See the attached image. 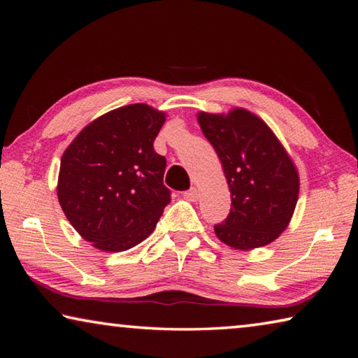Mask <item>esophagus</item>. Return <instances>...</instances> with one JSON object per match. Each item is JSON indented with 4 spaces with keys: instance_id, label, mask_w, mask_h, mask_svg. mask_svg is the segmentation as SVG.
Masks as SVG:
<instances>
[{
    "instance_id": "obj_1",
    "label": "esophagus",
    "mask_w": 358,
    "mask_h": 358,
    "mask_svg": "<svg viewBox=\"0 0 358 358\" xmlns=\"http://www.w3.org/2000/svg\"><path fill=\"white\" fill-rule=\"evenodd\" d=\"M199 196H200V194H199V189H196V187H191L189 191L185 192V199L189 200V201H196V200H199Z\"/></svg>"
}]
</instances>
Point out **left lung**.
<instances>
[{"label": "left lung", "instance_id": "8db88e82", "mask_svg": "<svg viewBox=\"0 0 358 358\" xmlns=\"http://www.w3.org/2000/svg\"><path fill=\"white\" fill-rule=\"evenodd\" d=\"M199 123L222 162L232 208L218 240L240 250L269 245L283 232L299 200L300 177L271 127L255 113L200 112Z\"/></svg>", "mask_w": 358, "mask_h": 358}]
</instances>
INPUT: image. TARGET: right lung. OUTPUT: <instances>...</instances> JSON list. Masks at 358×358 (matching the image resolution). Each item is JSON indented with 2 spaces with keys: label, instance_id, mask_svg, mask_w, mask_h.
I'll list each match as a JSON object with an SVG mask.
<instances>
[{
  "label": "right lung",
  "instance_id": "add662e5",
  "mask_svg": "<svg viewBox=\"0 0 358 358\" xmlns=\"http://www.w3.org/2000/svg\"><path fill=\"white\" fill-rule=\"evenodd\" d=\"M166 113L136 103L89 123L62 157L58 201L83 238L121 252L155 229L171 191L163 185L166 158L154 149Z\"/></svg>",
  "mask_w": 358,
  "mask_h": 358
}]
</instances>
